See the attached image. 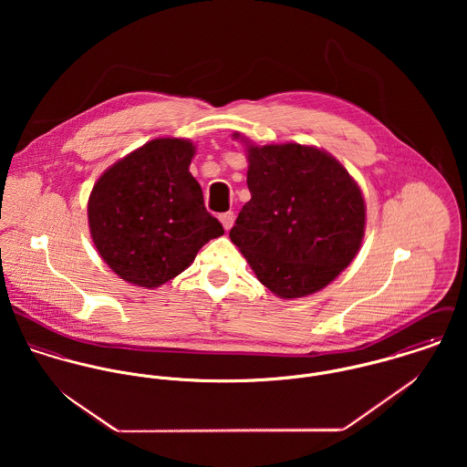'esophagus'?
Returning a JSON list of instances; mask_svg holds the SVG:
<instances>
[{
  "label": "esophagus",
  "instance_id": "esophagus-1",
  "mask_svg": "<svg viewBox=\"0 0 467 467\" xmlns=\"http://www.w3.org/2000/svg\"><path fill=\"white\" fill-rule=\"evenodd\" d=\"M234 219H235L234 212H224V213H221V215H219V221L223 223V226H224V230H226V232L234 226Z\"/></svg>",
  "mask_w": 467,
  "mask_h": 467
}]
</instances>
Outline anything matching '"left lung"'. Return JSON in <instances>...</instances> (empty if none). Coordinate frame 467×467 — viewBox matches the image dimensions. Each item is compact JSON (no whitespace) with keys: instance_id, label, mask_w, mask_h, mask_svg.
Segmentation results:
<instances>
[{"instance_id":"1","label":"left lung","mask_w":467,"mask_h":467,"mask_svg":"<svg viewBox=\"0 0 467 467\" xmlns=\"http://www.w3.org/2000/svg\"><path fill=\"white\" fill-rule=\"evenodd\" d=\"M246 154L252 200L230 230L232 243L276 296L324 289L359 252L367 219L361 189L313 145L246 141Z\"/></svg>"}]
</instances>
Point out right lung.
I'll use <instances>...</instances> for the list:
<instances>
[{
    "label": "right lung",
    "instance_id": "obj_1",
    "mask_svg": "<svg viewBox=\"0 0 467 467\" xmlns=\"http://www.w3.org/2000/svg\"><path fill=\"white\" fill-rule=\"evenodd\" d=\"M196 145L154 138L111 165L88 200L93 244L126 282L154 289L191 266L224 234L189 172Z\"/></svg>",
    "mask_w": 467,
    "mask_h": 467
}]
</instances>
